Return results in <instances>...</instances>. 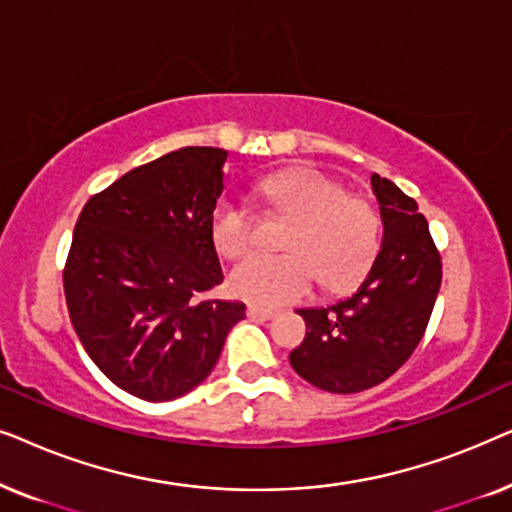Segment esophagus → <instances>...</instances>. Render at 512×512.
I'll return each instance as SVG.
<instances>
[{
    "label": "esophagus",
    "instance_id": "obj_1",
    "mask_svg": "<svg viewBox=\"0 0 512 512\" xmlns=\"http://www.w3.org/2000/svg\"><path fill=\"white\" fill-rule=\"evenodd\" d=\"M247 317L254 319V321H268L275 317V312L272 310H265V307H256V305H249L247 307Z\"/></svg>",
    "mask_w": 512,
    "mask_h": 512
}]
</instances>
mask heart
Instances as JSON below:
<instances>
[{
    "label": "heart",
    "instance_id": "obj_1",
    "mask_svg": "<svg viewBox=\"0 0 512 512\" xmlns=\"http://www.w3.org/2000/svg\"><path fill=\"white\" fill-rule=\"evenodd\" d=\"M272 209L293 216L284 247L291 254H258L233 268L228 291L258 307H282L305 298L314 284L328 291L354 286L366 275L380 247L382 221L363 195L347 193L331 174L293 167L261 181ZM209 235L216 254L240 258L256 242V216L247 202L223 198L214 207Z\"/></svg>",
    "mask_w": 512,
    "mask_h": 512
}]
</instances>
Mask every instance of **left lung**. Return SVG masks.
Returning <instances> with one entry per match:
<instances>
[{
    "mask_svg": "<svg viewBox=\"0 0 512 512\" xmlns=\"http://www.w3.org/2000/svg\"><path fill=\"white\" fill-rule=\"evenodd\" d=\"M370 184L384 226L373 268L349 298L298 310L307 333L289 356L303 380L331 394L366 391L410 359L443 279L440 254L417 202L380 174Z\"/></svg>",
    "mask_w": 512,
    "mask_h": 512,
    "instance_id": "obj_1",
    "label": "left lung"
}]
</instances>
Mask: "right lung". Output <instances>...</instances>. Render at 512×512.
Returning a JSON list of instances; mask_svg holds the SVG:
<instances>
[{"label":"right lung","instance_id":"add662e5","mask_svg":"<svg viewBox=\"0 0 512 512\" xmlns=\"http://www.w3.org/2000/svg\"><path fill=\"white\" fill-rule=\"evenodd\" d=\"M228 151L186 146L93 195L76 221L62 282L95 366L144 401L198 387L244 303L207 298L223 282L209 235Z\"/></svg>","mask_w":512,"mask_h":512}]
</instances>
